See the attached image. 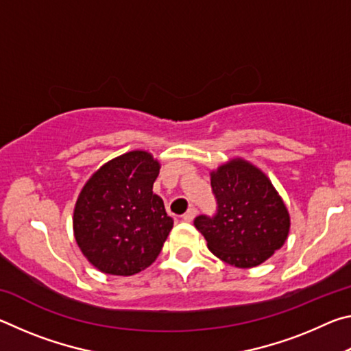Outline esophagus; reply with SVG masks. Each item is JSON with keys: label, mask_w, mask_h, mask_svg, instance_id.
I'll list each match as a JSON object with an SVG mask.
<instances>
[{"label": "esophagus", "mask_w": 351, "mask_h": 351, "mask_svg": "<svg viewBox=\"0 0 351 351\" xmlns=\"http://www.w3.org/2000/svg\"><path fill=\"white\" fill-rule=\"evenodd\" d=\"M197 213H198V210H197V207H189V210L186 212V213H184V215H182V218H184V221H187V223H190V221H192V219L195 218V217H197Z\"/></svg>", "instance_id": "34e87169"}]
</instances>
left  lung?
<instances>
[{"label":"left lung","mask_w":351,"mask_h":351,"mask_svg":"<svg viewBox=\"0 0 351 351\" xmlns=\"http://www.w3.org/2000/svg\"><path fill=\"white\" fill-rule=\"evenodd\" d=\"M210 186L217 212L198 215L193 224L212 254L237 268H252L283 246L289 213L263 171L232 159L212 171Z\"/></svg>","instance_id":"left-lung-1"}]
</instances>
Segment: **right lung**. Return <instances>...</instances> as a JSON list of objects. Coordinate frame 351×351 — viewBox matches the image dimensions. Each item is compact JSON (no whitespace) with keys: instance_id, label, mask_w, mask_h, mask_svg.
Wrapping results in <instances>:
<instances>
[{"instance_id":"right-lung-1","label":"right lung","mask_w":351,"mask_h":351,"mask_svg":"<svg viewBox=\"0 0 351 351\" xmlns=\"http://www.w3.org/2000/svg\"><path fill=\"white\" fill-rule=\"evenodd\" d=\"M159 164L134 150L102 165L79 195L75 241L99 271L133 276L150 266L173 228L164 201L153 193Z\"/></svg>"}]
</instances>
